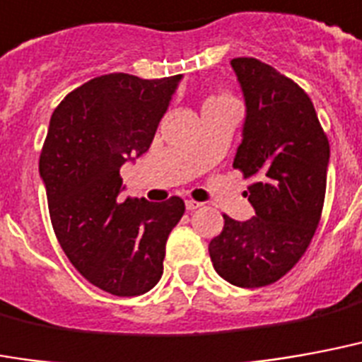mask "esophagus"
Returning a JSON list of instances; mask_svg holds the SVG:
<instances>
[{
    "mask_svg": "<svg viewBox=\"0 0 362 362\" xmlns=\"http://www.w3.org/2000/svg\"><path fill=\"white\" fill-rule=\"evenodd\" d=\"M202 207V203L199 202H194V199H186V209L188 211H195V209Z\"/></svg>",
    "mask_w": 362,
    "mask_h": 362,
    "instance_id": "obj_1",
    "label": "esophagus"
}]
</instances>
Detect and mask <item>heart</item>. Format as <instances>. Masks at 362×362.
<instances>
[{"instance_id":"b5f03b06","label":"heart","mask_w":362,"mask_h":362,"mask_svg":"<svg viewBox=\"0 0 362 362\" xmlns=\"http://www.w3.org/2000/svg\"><path fill=\"white\" fill-rule=\"evenodd\" d=\"M216 99H228V98H224V95H218V98H213V99H209V101H216Z\"/></svg>"}]
</instances>
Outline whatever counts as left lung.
<instances>
[{"label": "left lung", "mask_w": 362, "mask_h": 362, "mask_svg": "<svg viewBox=\"0 0 362 362\" xmlns=\"http://www.w3.org/2000/svg\"><path fill=\"white\" fill-rule=\"evenodd\" d=\"M243 99L245 122L234 168L255 178L249 221L224 215L209 243L213 267L226 282L261 288L296 267L320 221L330 146L309 95L276 69L253 57L230 61Z\"/></svg>", "instance_id": "1"}]
</instances>
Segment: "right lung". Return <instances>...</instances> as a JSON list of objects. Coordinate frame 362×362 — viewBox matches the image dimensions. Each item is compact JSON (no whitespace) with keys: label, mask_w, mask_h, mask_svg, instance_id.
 <instances>
[{"label":"right lung","mask_w":362,"mask_h":362,"mask_svg":"<svg viewBox=\"0 0 362 362\" xmlns=\"http://www.w3.org/2000/svg\"><path fill=\"white\" fill-rule=\"evenodd\" d=\"M182 74L144 80L124 72L86 82L53 111L40 176L61 247L80 274L119 297L141 296L163 274L184 202L127 197L120 167L149 149Z\"/></svg>","instance_id":"1"}]
</instances>
